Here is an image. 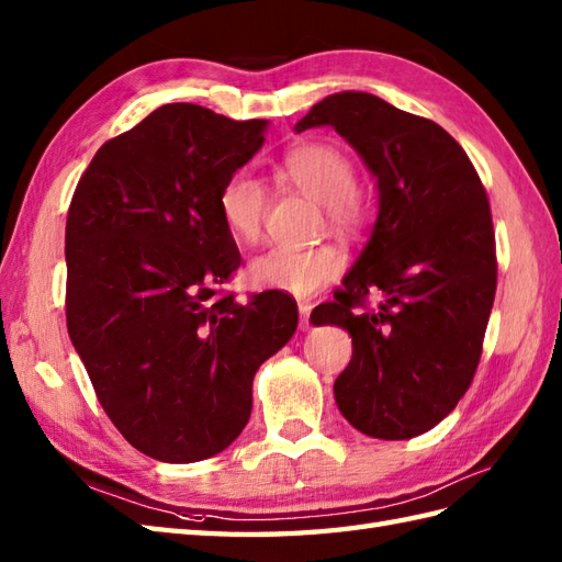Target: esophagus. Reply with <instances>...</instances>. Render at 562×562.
<instances>
[{
    "label": "esophagus",
    "instance_id": "esophagus-1",
    "mask_svg": "<svg viewBox=\"0 0 562 562\" xmlns=\"http://www.w3.org/2000/svg\"><path fill=\"white\" fill-rule=\"evenodd\" d=\"M297 310H301V329H307L310 327V313H313V305H310L307 301H301V303H297Z\"/></svg>",
    "mask_w": 562,
    "mask_h": 562
}]
</instances>
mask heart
<instances>
[{
  "label": "heart",
  "instance_id": "obj_1",
  "mask_svg": "<svg viewBox=\"0 0 562 562\" xmlns=\"http://www.w3.org/2000/svg\"><path fill=\"white\" fill-rule=\"evenodd\" d=\"M281 172L297 190L324 204L327 218L339 231H358L368 221V199L356 184L353 160L341 146L305 142L281 160ZM265 187L245 170L233 172L218 192V211L228 231L243 243H257L265 223ZM344 252L331 243L313 247H271L249 265L252 279L267 289L310 295L341 273Z\"/></svg>",
  "mask_w": 562,
  "mask_h": 562
}]
</instances>
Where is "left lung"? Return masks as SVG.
<instances>
[{
	"instance_id": "8db88e82",
	"label": "left lung",
	"mask_w": 562,
	"mask_h": 562,
	"mask_svg": "<svg viewBox=\"0 0 562 562\" xmlns=\"http://www.w3.org/2000/svg\"><path fill=\"white\" fill-rule=\"evenodd\" d=\"M319 124L363 156L378 178L380 214L334 301L310 319L339 324L353 339L351 363L334 382L344 418L370 438H416L450 414L476 375L497 285L488 196L438 122L378 95L334 93L295 132Z\"/></svg>"
}]
</instances>
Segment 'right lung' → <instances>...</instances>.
Returning <instances> with one entry per match:
<instances>
[{
	"instance_id": "right-lung-1",
	"label": "right lung",
	"mask_w": 562,
	"mask_h": 562,
	"mask_svg": "<svg viewBox=\"0 0 562 562\" xmlns=\"http://www.w3.org/2000/svg\"><path fill=\"white\" fill-rule=\"evenodd\" d=\"M267 120L168 103L98 148L74 190L67 331L108 418L170 464L214 457L252 411V380L289 344L285 291H223L240 252L218 192L265 144Z\"/></svg>"
}]
</instances>
